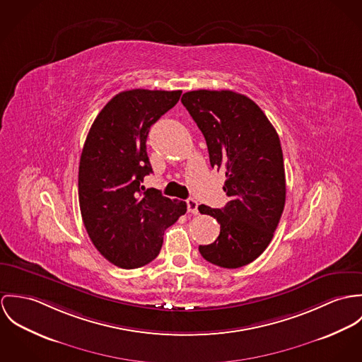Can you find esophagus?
<instances>
[{"label":"esophagus","instance_id":"obj_1","mask_svg":"<svg viewBox=\"0 0 362 362\" xmlns=\"http://www.w3.org/2000/svg\"><path fill=\"white\" fill-rule=\"evenodd\" d=\"M187 211H189L190 214L197 215V214H199V202L194 200V199H189V200H187Z\"/></svg>","mask_w":362,"mask_h":362}]
</instances>
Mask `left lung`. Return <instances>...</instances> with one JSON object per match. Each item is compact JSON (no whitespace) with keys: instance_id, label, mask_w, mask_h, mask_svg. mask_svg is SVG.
I'll list each match as a JSON object with an SVG mask.
<instances>
[{"instance_id":"1","label":"left lung","mask_w":362,"mask_h":362,"mask_svg":"<svg viewBox=\"0 0 362 362\" xmlns=\"http://www.w3.org/2000/svg\"><path fill=\"white\" fill-rule=\"evenodd\" d=\"M205 137L212 168L223 170V208L199 206L221 225L218 239L201 255L222 268H240L258 258L274 238L286 201L279 136L262 110L230 90H194L182 97Z\"/></svg>"}]
</instances>
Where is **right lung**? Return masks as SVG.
<instances>
[{"instance_id":"obj_1","label":"right lung","mask_w":362,"mask_h":362,"mask_svg":"<svg viewBox=\"0 0 362 362\" xmlns=\"http://www.w3.org/2000/svg\"><path fill=\"white\" fill-rule=\"evenodd\" d=\"M182 91L134 88L117 94L93 122L79 165V205L90 240L114 265L133 269L161 251L163 232L185 215V201L144 190L153 172L150 127L176 105Z\"/></svg>"}]
</instances>
